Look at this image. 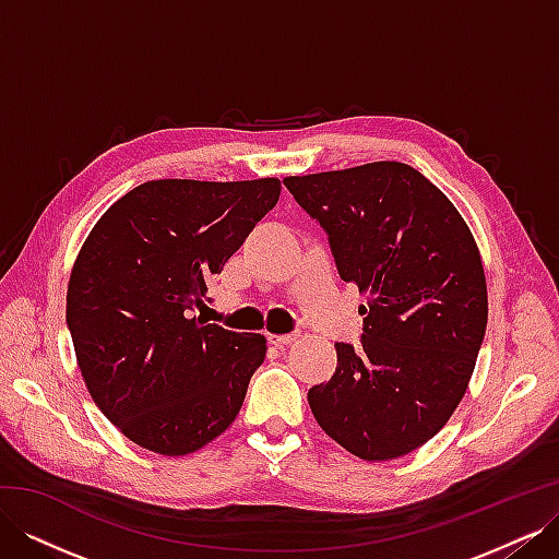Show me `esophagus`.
I'll list each match as a JSON object with an SVG mask.
<instances>
[{
    "label": "esophagus",
    "mask_w": 559,
    "mask_h": 559,
    "mask_svg": "<svg viewBox=\"0 0 559 559\" xmlns=\"http://www.w3.org/2000/svg\"><path fill=\"white\" fill-rule=\"evenodd\" d=\"M298 341L296 333H286V335H275V333H267V343L275 345V347H286V345H294Z\"/></svg>",
    "instance_id": "34e87169"
}]
</instances>
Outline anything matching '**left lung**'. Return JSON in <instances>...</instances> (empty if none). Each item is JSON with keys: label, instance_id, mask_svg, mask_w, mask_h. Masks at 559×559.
I'll use <instances>...</instances> for the list:
<instances>
[{"label": "left lung", "instance_id": "8db88e82", "mask_svg": "<svg viewBox=\"0 0 559 559\" xmlns=\"http://www.w3.org/2000/svg\"><path fill=\"white\" fill-rule=\"evenodd\" d=\"M326 230L337 275L366 294L361 347L308 401L319 427L368 462L403 456L460 405L487 326L480 251L462 214L415 167L394 160L286 177Z\"/></svg>", "mask_w": 559, "mask_h": 559}]
</instances>
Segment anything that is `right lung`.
Here are the masks:
<instances>
[{
	"instance_id": "1",
	"label": "right lung",
	"mask_w": 559,
	"mask_h": 559,
	"mask_svg": "<svg viewBox=\"0 0 559 559\" xmlns=\"http://www.w3.org/2000/svg\"><path fill=\"white\" fill-rule=\"evenodd\" d=\"M280 191L277 179L146 181L83 242L67 329L93 401L132 443L189 454L240 413L265 337L207 324L193 310Z\"/></svg>"
}]
</instances>
